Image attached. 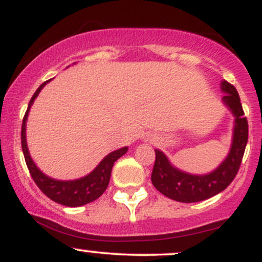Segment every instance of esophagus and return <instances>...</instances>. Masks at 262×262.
Listing matches in <instances>:
<instances>
[{
	"instance_id": "1",
	"label": "esophagus",
	"mask_w": 262,
	"mask_h": 262,
	"mask_svg": "<svg viewBox=\"0 0 262 262\" xmlns=\"http://www.w3.org/2000/svg\"><path fill=\"white\" fill-rule=\"evenodd\" d=\"M150 140H151V139H150Z\"/></svg>"
}]
</instances>
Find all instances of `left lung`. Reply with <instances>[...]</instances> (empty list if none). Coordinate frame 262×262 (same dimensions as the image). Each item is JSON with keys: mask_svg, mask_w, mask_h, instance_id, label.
<instances>
[{"mask_svg": "<svg viewBox=\"0 0 262 262\" xmlns=\"http://www.w3.org/2000/svg\"><path fill=\"white\" fill-rule=\"evenodd\" d=\"M221 89L225 93L222 101L229 108L235 119L229 154L217 169L206 175H192L177 169L164 152L155 149V164L151 173L152 185L164 196L177 202H200L215 196L230 185L239 171L248 143V121L235 87L224 80L222 81Z\"/></svg>", "mask_w": 262, "mask_h": 262, "instance_id": "8db88e82", "label": "left lung"}]
</instances>
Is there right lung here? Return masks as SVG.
<instances>
[{"label": "right lung", "mask_w": 262, "mask_h": 262, "mask_svg": "<svg viewBox=\"0 0 262 262\" xmlns=\"http://www.w3.org/2000/svg\"><path fill=\"white\" fill-rule=\"evenodd\" d=\"M47 82H49V81H47ZM47 82L41 83L34 95H33L31 101H29L28 108H27L25 118H23L20 139H22V150L23 154H25L26 164L29 172H31L32 179L34 180V182L37 183V186L40 188V191L43 192L45 196L49 197L54 202L62 204V206L80 207L83 206V204L93 202V201L102 196V193L106 191L108 183H110L111 172H112L114 162L128 151V148L124 146V148L114 150L96 166V169L92 172L77 180L61 181V180L52 179V177L47 176L45 173L41 172L38 169L37 165L34 164V161L32 160L31 155H29L26 139V125L33 102L37 98L41 89L47 85Z\"/></svg>", "instance_id": "add662e5"}]
</instances>
